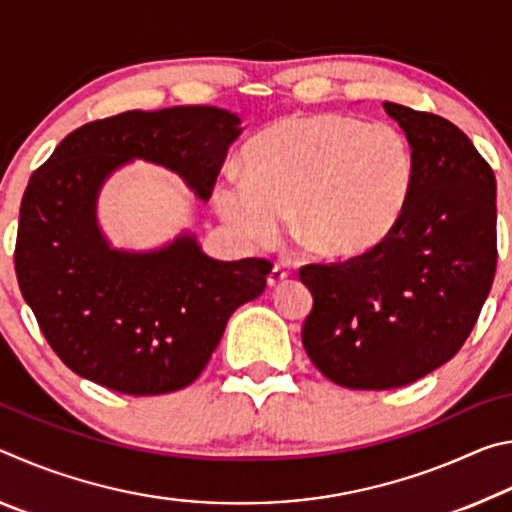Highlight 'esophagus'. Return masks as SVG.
I'll return each instance as SVG.
<instances>
[{
    "mask_svg": "<svg viewBox=\"0 0 512 512\" xmlns=\"http://www.w3.org/2000/svg\"><path fill=\"white\" fill-rule=\"evenodd\" d=\"M287 277H289L287 268H284L282 264H275L271 268V273H268V287H280V284L287 280Z\"/></svg>",
    "mask_w": 512,
    "mask_h": 512,
    "instance_id": "34e87169",
    "label": "esophagus"
}]
</instances>
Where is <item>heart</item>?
<instances>
[{
  "label": "heart",
  "instance_id": "heart-1",
  "mask_svg": "<svg viewBox=\"0 0 512 512\" xmlns=\"http://www.w3.org/2000/svg\"><path fill=\"white\" fill-rule=\"evenodd\" d=\"M415 176L400 128L343 115H291L244 149V176L228 173L214 203L223 221L255 244H271L284 216L311 253L354 259L391 235Z\"/></svg>",
  "mask_w": 512,
  "mask_h": 512
}]
</instances>
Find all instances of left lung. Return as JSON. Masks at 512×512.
<instances>
[{
    "label": "left lung",
    "instance_id": "obj_1",
    "mask_svg": "<svg viewBox=\"0 0 512 512\" xmlns=\"http://www.w3.org/2000/svg\"><path fill=\"white\" fill-rule=\"evenodd\" d=\"M409 137L415 176L400 221L370 253L307 264L314 307L302 345L343 388L386 391L429 375L463 348L497 268V183L461 128L384 103Z\"/></svg>",
    "mask_w": 512,
    "mask_h": 512
}]
</instances>
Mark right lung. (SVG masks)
<instances>
[{
	"label": "right lung",
	"instance_id": "right-lung-1",
	"mask_svg": "<svg viewBox=\"0 0 512 512\" xmlns=\"http://www.w3.org/2000/svg\"><path fill=\"white\" fill-rule=\"evenodd\" d=\"M237 126L212 106L128 110L76 128L33 171L17 223V284L76 375L126 395L180 391L201 375L235 309L262 296L268 259L219 262L192 237L119 253L94 219L103 178L133 158L178 171L210 198Z\"/></svg>",
	"mask_w": 512,
	"mask_h": 512
}]
</instances>
